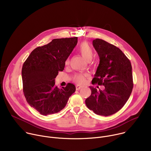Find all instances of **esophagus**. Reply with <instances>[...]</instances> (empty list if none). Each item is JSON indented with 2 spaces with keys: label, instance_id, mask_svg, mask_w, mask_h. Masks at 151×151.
Returning a JSON list of instances; mask_svg holds the SVG:
<instances>
[{
  "label": "esophagus",
  "instance_id": "34e87169",
  "mask_svg": "<svg viewBox=\"0 0 151 151\" xmlns=\"http://www.w3.org/2000/svg\"><path fill=\"white\" fill-rule=\"evenodd\" d=\"M81 88H82V86L79 85H76V90H80V89H81Z\"/></svg>",
  "mask_w": 151,
  "mask_h": 151
}]
</instances>
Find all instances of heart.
Segmentation results:
<instances>
[{
	"instance_id": "1",
	"label": "heart",
	"mask_w": 151,
	"mask_h": 151,
	"mask_svg": "<svg viewBox=\"0 0 151 151\" xmlns=\"http://www.w3.org/2000/svg\"><path fill=\"white\" fill-rule=\"evenodd\" d=\"M78 51L81 54V55L87 61H90L91 60L93 56V50L91 47L88 44L87 42H83L79 45L78 47ZM69 63V60L67 59L66 61V64H68ZM88 77L87 74H81L79 73L75 76L74 81L80 84H83L86 82V79Z\"/></svg>"
}]
</instances>
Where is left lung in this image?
Here are the masks:
<instances>
[{
  "mask_svg": "<svg viewBox=\"0 0 151 151\" xmlns=\"http://www.w3.org/2000/svg\"><path fill=\"white\" fill-rule=\"evenodd\" d=\"M93 45L100 63L92 83L104 86V90L90 87L91 94L85 100L87 107L96 114L109 116L119 111L130 96L133 87L131 63L122 51L102 39Z\"/></svg>",
  "mask_w": 151,
  "mask_h": 151,
  "instance_id": "1",
  "label": "left lung"
}]
</instances>
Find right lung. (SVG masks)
Instances as JSON below:
<instances>
[{
	"label": "right lung",
	"instance_id": "obj_1",
	"mask_svg": "<svg viewBox=\"0 0 151 151\" xmlns=\"http://www.w3.org/2000/svg\"><path fill=\"white\" fill-rule=\"evenodd\" d=\"M78 43V37L54 39L35 48L23 64L21 71L23 92L29 104L41 115L59 112L66 106L75 86L70 83L58 88L55 78Z\"/></svg>",
	"mask_w": 151,
	"mask_h": 151
}]
</instances>
